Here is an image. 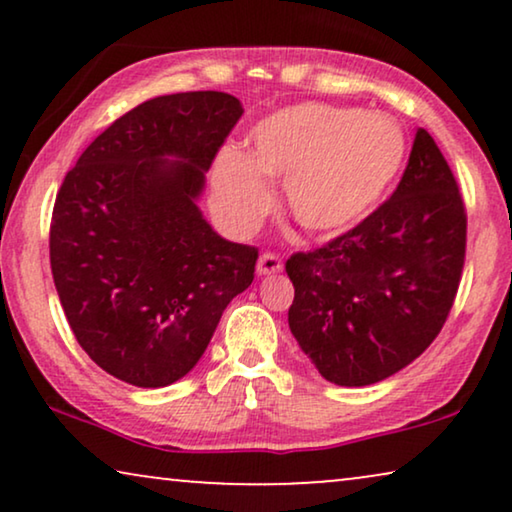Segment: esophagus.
Masks as SVG:
<instances>
[{"label":"esophagus","mask_w":512,"mask_h":512,"mask_svg":"<svg viewBox=\"0 0 512 512\" xmlns=\"http://www.w3.org/2000/svg\"><path fill=\"white\" fill-rule=\"evenodd\" d=\"M282 268H284L282 258H279L277 254H270V251H265V254L258 258L256 272L258 275H275V272H279Z\"/></svg>","instance_id":"34e87169"}]
</instances>
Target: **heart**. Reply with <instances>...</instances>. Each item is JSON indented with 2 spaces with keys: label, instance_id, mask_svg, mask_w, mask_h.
Masks as SVG:
<instances>
[{
  "label": "heart",
  "instance_id": "1",
  "mask_svg": "<svg viewBox=\"0 0 512 512\" xmlns=\"http://www.w3.org/2000/svg\"><path fill=\"white\" fill-rule=\"evenodd\" d=\"M405 139L389 118L331 104H293L263 118L247 151L214 163L216 212L235 233H251L272 207L270 181L312 237H333L366 219L394 184Z\"/></svg>",
  "mask_w": 512,
  "mask_h": 512
}]
</instances>
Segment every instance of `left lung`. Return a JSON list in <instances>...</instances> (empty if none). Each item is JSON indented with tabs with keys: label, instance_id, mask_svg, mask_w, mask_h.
<instances>
[{
	"label": "left lung",
	"instance_id": "1",
	"mask_svg": "<svg viewBox=\"0 0 512 512\" xmlns=\"http://www.w3.org/2000/svg\"><path fill=\"white\" fill-rule=\"evenodd\" d=\"M464 258V198L438 144L417 128L391 198L324 247L286 261L293 338L328 382H380L438 338Z\"/></svg>",
	"mask_w": 512,
	"mask_h": 512
}]
</instances>
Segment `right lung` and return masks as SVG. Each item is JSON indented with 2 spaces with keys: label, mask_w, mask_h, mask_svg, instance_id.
Instances as JSON below:
<instances>
[{
  "label": "right lung",
  "mask_w": 512,
  "mask_h": 512,
  "mask_svg": "<svg viewBox=\"0 0 512 512\" xmlns=\"http://www.w3.org/2000/svg\"><path fill=\"white\" fill-rule=\"evenodd\" d=\"M240 116V100L216 90L153 97L95 137L55 195L48 247L62 310L118 380H181L254 282L258 249L223 240L198 209Z\"/></svg>",
  "instance_id": "obj_1"
}]
</instances>
